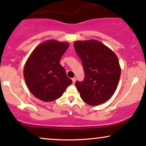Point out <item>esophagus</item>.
I'll return each instance as SVG.
<instances>
[{"instance_id": "34e87169", "label": "esophagus", "mask_w": 146, "mask_h": 146, "mask_svg": "<svg viewBox=\"0 0 146 146\" xmlns=\"http://www.w3.org/2000/svg\"><path fill=\"white\" fill-rule=\"evenodd\" d=\"M72 82H73V84H75V82H76V78H73L72 79Z\"/></svg>"}]
</instances>
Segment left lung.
I'll list each match as a JSON object with an SVG mask.
<instances>
[{
    "instance_id": "1",
    "label": "left lung",
    "mask_w": 146,
    "mask_h": 146,
    "mask_svg": "<svg viewBox=\"0 0 146 146\" xmlns=\"http://www.w3.org/2000/svg\"><path fill=\"white\" fill-rule=\"evenodd\" d=\"M76 52L82 61L84 72L82 82H76L80 97L90 105L105 103L115 93L121 76L118 58L100 41H76Z\"/></svg>"
}]
</instances>
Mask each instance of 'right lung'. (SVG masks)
I'll use <instances>...</instances> for the list:
<instances>
[{"label": "right lung", "mask_w": 146, "mask_h": 146, "mask_svg": "<svg viewBox=\"0 0 146 146\" xmlns=\"http://www.w3.org/2000/svg\"><path fill=\"white\" fill-rule=\"evenodd\" d=\"M68 47V43L48 40L39 45L29 56L23 74L28 88L36 98L44 102L54 101L72 83L60 64Z\"/></svg>", "instance_id": "obj_1"}]
</instances>
